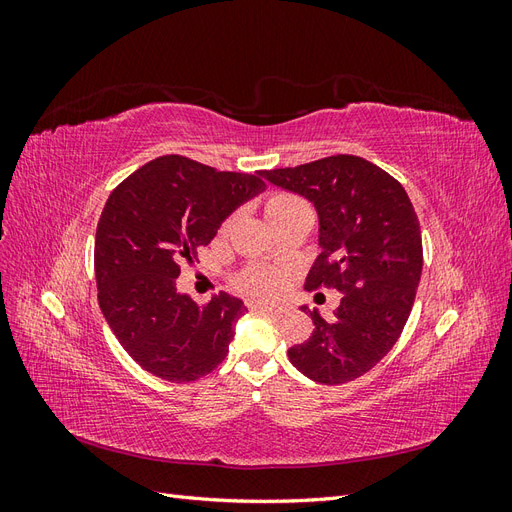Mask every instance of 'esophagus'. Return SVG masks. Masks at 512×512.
<instances>
[{
    "label": "esophagus",
    "instance_id": "1",
    "mask_svg": "<svg viewBox=\"0 0 512 512\" xmlns=\"http://www.w3.org/2000/svg\"><path fill=\"white\" fill-rule=\"evenodd\" d=\"M256 309H260V312H267V314H284L286 307L284 305H277V303H269V301H262V303H256L254 305Z\"/></svg>",
    "mask_w": 512,
    "mask_h": 512
}]
</instances>
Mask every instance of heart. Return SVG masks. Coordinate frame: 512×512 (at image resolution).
I'll return each mask as SVG.
<instances>
[{
	"label": "heart",
	"mask_w": 512,
	"mask_h": 512,
	"mask_svg": "<svg viewBox=\"0 0 512 512\" xmlns=\"http://www.w3.org/2000/svg\"><path fill=\"white\" fill-rule=\"evenodd\" d=\"M262 211H265L267 220L271 226H280L282 222H288L292 218H299V215H309V207L305 200L292 192H269L265 198H262ZM230 222H224V230L228 228ZM239 286L252 294H262V292H271L277 286L275 275L267 269H247L239 277Z\"/></svg>",
	"instance_id": "heart-1"
}]
</instances>
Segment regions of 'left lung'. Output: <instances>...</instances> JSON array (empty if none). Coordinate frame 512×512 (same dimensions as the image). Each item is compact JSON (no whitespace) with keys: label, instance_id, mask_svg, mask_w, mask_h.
Instances as JSON below:
<instances>
[{"label":"left lung","instance_id":"left-lung-1","mask_svg":"<svg viewBox=\"0 0 512 512\" xmlns=\"http://www.w3.org/2000/svg\"><path fill=\"white\" fill-rule=\"evenodd\" d=\"M262 177L314 203L320 247L305 288H335L333 320L316 309L314 331L288 350L290 363L320 384H344L380 363L412 312L423 271L421 226L395 177L359 156L322 158Z\"/></svg>","mask_w":512,"mask_h":512}]
</instances>
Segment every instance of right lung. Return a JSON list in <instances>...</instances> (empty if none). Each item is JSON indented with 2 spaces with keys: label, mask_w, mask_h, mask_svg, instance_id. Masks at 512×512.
I'll return each mask as SVG.
<instances>
[{
  "label": "right lung",
  "mask_w": 512,
  "mask_h": 512,
  "mask_svg": "<svg viewBox=\"0 0 512 512\" xmlns=\"http://www.w3.org/2000/svg\"><path fill=\"white\" fill-rule=\"evenodd\" d=\"M262 190V170L222 173L173 153L108 196L94 250L98 303L123 350L149 374L194 382L226 359L243 301L220 292L200 307L175 280L181 262L198 260L228 215Z\"/></svg>",
  "instance_id": "add662e5"
}]
</instances>
